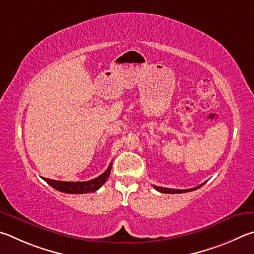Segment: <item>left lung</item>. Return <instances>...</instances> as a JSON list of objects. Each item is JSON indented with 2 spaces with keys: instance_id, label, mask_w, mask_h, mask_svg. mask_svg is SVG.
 <instances>
[{
  "instance_id": "obj_1",
  "label": "left lung",
  "mask_w": 254,
  "mask_h": 254,
  "mask_svg": "<svg viewBox=\"0 0 254 254\" xmlns=\"http://www.w3.org/2000/svg\"><path fill=\"white\" fill-rule=\"evenodd\" d=\"M203 184L196 186L194 189H189V190H174V189H166V188H162V186H154L155 190H157L158 192L161 193H167V194H179V193H186V192H190V190H195L201 188Z\"/></svg>"
}]
</instances>
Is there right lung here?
I'll list each match as a JSON object with an SVG mask.
<instances>
[{
	"label": "right lung",
	"instance_id": "right-lung-1",
	"mask_svg": "<svg viewBox=\"0 0 254 254\" xmlns=\"http://www.w3.org/2000/svg\"><path fill=\"white\" fill-rule=\"evenodd\" d=\"M111 164L108 166V168L102 173L100 176L96 177L91 181L88 182H62V181H55L50 179H43L47 183L52 186L53 189L64 193L69 194H86V193H92L96 192L97 190H99L102 185L106 183L107 179L110 175L111 171Z\"/></svg>",
	"mask_w": 254,
	"mask_h": 254
}]
</instances>
